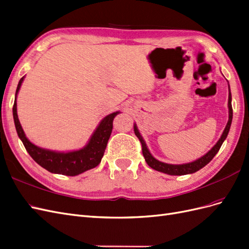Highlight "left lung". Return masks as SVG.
I'll list each match as a JSON object with an SVG mask.
<instances>
[{
	"mask_svg": "<svg viewBox=\"0 0 249 249\" xmlns=\"http://www.w3.org/2000/svg\"><path fill=\"white\" fill-rule=\"evenodd\" d=\"M229 83V82H228ZM228 107H229V120L228 124L225 125L223 133L220 136L219 140L216 142V144L211 148L209 152L203 155L202 157L198 158L193 162H189V163H185V164H168V163H164L161 162L159 160H157L156 158L150 154L149 149L146 145V143L143 139V137L141 136V134L138 130L137 124H134V132L135 135L138 137V139L140 140L141 144H142V154L143 157L147 163V165L149 167H152L153 169L160 171L163 173H166V175H170V176H184V175H190V173H194L198 171L199 169H201L202 167H205L206 165L213 159L215 157V155L218 153V150L220 149L223 141L227 139L230 129H231V120H232V108H231V88H230V84H229V102H228Z\"/></svg>",
	"mask_w": 249,
	"mask_h": 249,
	"instance_id": "left-lung-1",
	"label": "left lung"
}]
</instances>
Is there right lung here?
Instances as JSON below:
<instances>
[{"label":"right lung","mask_w":249,"mask_h":249,"mask_svg":"<svg viewBox=\"0 0 249 249\" xmlns=\"http://www.w3.org/2000/svg\"><path fill=\"white\" fill-rule=\"evenodd\" d=\"M24 79L25 76L18 82L12 111L14 124H16L18 137L29 155L32 157V159L37 164H39L41 167L52 173L69 177L78 176L89 169L96 167L102 161L105 149H106L108 140L112 133L113 119L122 112L115 111L105 116L95 127L88 142L82 148L67 150V152H59V150L40 147L38 145H35L34 143L27 138L18 116L17 99Z\"/></svg>","instance_id":"1"}]
</instances>
